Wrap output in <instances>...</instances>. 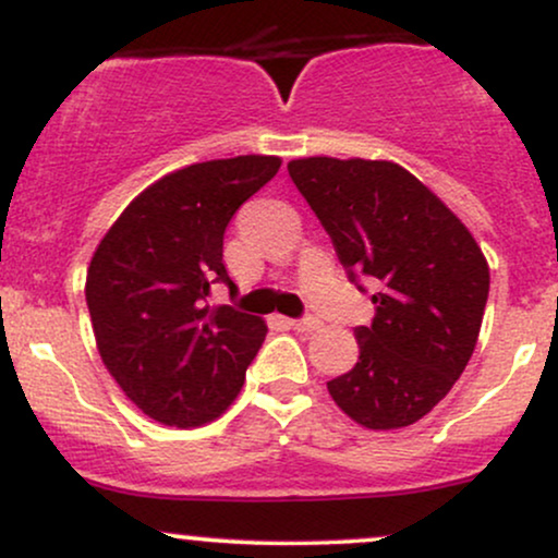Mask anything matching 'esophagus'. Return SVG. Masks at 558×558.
I'll use <instances>...</instances> for the list:
<instances>
[{
    "mask_svg": "<svg viewBox=\"0 0 558 558\" xmlns=\"http://www.w3.org/2000/svg\"><path fill=\"white\" fill-rule=\"evenodd\" d=\"M288 325H291L293 330H299V332H310V330H315V328H319V319L317 317H301V319H288Z\"/></svg>",
    "mask_w": 558,
    "mask_h": 558,
    "instance_id": "1",
    "label": "esophagus"
}]
</instances>
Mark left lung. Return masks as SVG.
Here are the masks:
<instances>
[{
  "mask_svg": "<svg viewBox=\"0 0 558 558\" xmlns=\"http://www.w3.org/2000/svg\"><path fill=\"white\" fill-rule=\"evenodd\" d=\"M288 175L328 230L351 283L375 280V317L354 330L360 362L332 401L369 430L425 417L475 351L490 272L477 241L427 185L386 159L306 157Z\"/></svg>",
  "mask_w": 558,
  "mask_h": 558,
  "instance_id": "1",
  "label": "left lung"
}]
</instances>
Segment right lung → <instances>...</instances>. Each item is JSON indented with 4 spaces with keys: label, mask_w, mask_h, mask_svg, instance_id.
<instances>
[{
    "label": "right lung",
    "mask_w": 558,
    "mask_h": 558,
    "mask_svg": "<svg viewBox=\"0 0 558 558\" xmlns=\"http://www.w3.org/2000/svg\"><path fill=\"white\" fill-rule=\"evenodd\" d=\"M278 170V157L246 155L170 172L133 198L96 246L86 275L96 349L146 417L196 427L239 396L267 325L209 296L215 286H228L230 299L239 293L222 235Z\"/></svg>",
    "instance_id": "obj_1"
}]
</instances>
